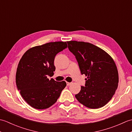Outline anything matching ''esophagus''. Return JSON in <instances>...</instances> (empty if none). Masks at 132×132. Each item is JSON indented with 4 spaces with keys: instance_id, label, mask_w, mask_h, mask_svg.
<instances>
[{
    "instance_id": "1",
    "label": "esophagus",
    "mask_w": 132,
    "mask_h": 132,
    "mask_svg": "<svg viewBox=\"0 0 132 132\" xmlns=\"http://www.w3.org/2000/svg\"><path fill=\"white\" fill-rule=\"evenodd\" d=\"M66 84H67V86H70L71 84V83H70V82H66Z\"/></svg>"
}]
</instances>
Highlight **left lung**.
<instances>
[{"mask_svg": "<svg viewBox=\"0 0 132 132\" xmlns=\"http://www.w3.org/2000/svg\"><path fill=\"white\" fill-rule=\"evenodd\" d=\"M70 51L76 57L82 74H85V86L75 97L80 103L91 109L106 104L118 87L119 74L110 55L94 45L83 41H68Z\"/></svg>", "mask_w": 132, "mask_h": 132, "instance_id": "left-lung-1", "label": "left lung"}]
</instances>
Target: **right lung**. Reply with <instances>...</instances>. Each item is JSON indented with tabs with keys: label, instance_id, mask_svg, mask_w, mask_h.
Listing matches in <instances>:
<instances>
[{
	"label": "right lung",
	"instance_id": "1",
	"mask_svg": "<svg viewBox=\"0 0 132 132\" xmlns=\"http://www.w3.org/2000/svg\"><path fill=\"white\" fill-rule=\"evenodd\" d=\"M67 47L66 42H52L32 47L22 56L17 68L16 86L21 96L32 107L49 108L66 86L65 81L56 82L47 77L54 75L56 54Z\"/></svg>",
	"mask_w": 132,
	"mask_h": 132
}]
</instances>
